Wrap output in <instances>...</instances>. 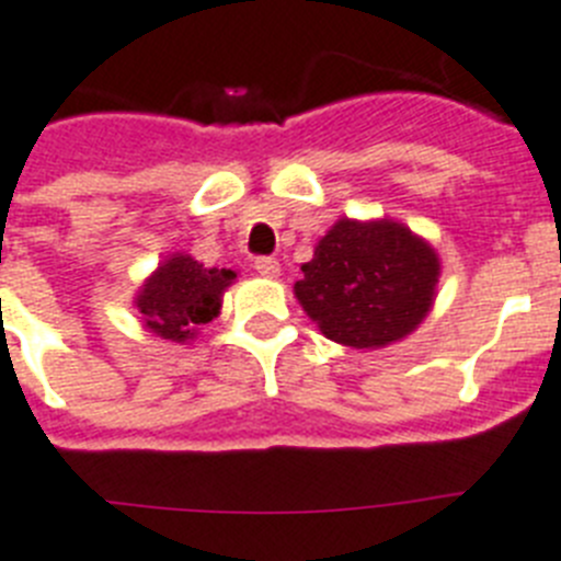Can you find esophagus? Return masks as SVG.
<instances>
[{"instance_id":"34e87169","label":"esophagus","mask_w":561,"mask_h":561,"mask_svg":"<svg viewBox=\"0 0 561 561\" xmlns=\"http://www.w3.org/2000/svg\"><path fill=\"white\" fill-rule=\"evenodd\" d=\"M253 267H256L259 276H267V279H276V276H279V262L273 256H256L253 259Z\"/></svg>"}]
</instances>
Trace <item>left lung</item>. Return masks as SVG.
I'll list each match as a JSON object with an SVG mask.
<instances>
[{"mask_svg":"<svg viewBox=\"0 0 561 561\" xmlns=\"http://www.w3.org/2000/svg\"><path fill=\"white\" fill-rule=\"evenodd\" d=\"M439 271L436 251L411 228L339 219L302 265L294 294L339 345L385 347L427 317Z\"/></svg>","mask_w":561,"mask_h":561,"instance_id":"1","label":"left lung"}]
</instances>
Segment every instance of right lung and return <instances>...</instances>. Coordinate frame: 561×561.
Returning <instances> with one entry per match:
<instances>
[{
	"label": "right lung",
	"mask_w": 561,
	"mask_h": 561,
	"mask_svg": "<svg viewBox=\"0 0 561 561\" xmlns=\"http://www.w3.org/2000/svg\"><path fill=\"white\" fill-rule=\"evenodd\" d=\"M237 273L228 267H205L187 253H173L145 279L136 308L150 333L171 342H187L202 324L219 317L222 294Z\"/></svg>",
	"instance_id": "right-lung-1"
}]
</instances>
